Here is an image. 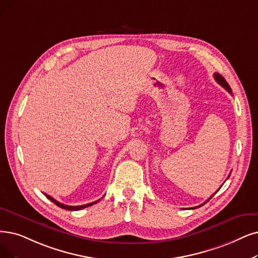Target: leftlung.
I'll return each instance as SVG.
<instances>
[{"label":"left lung","mask_w":258,"mask_h":258,"mask_svg":"<svg viewBox=\"0 0 258 258\" xmlns=\"http://www.w3.org/2000/svg\"><path fill=\"white\" fill-rule=\"evenodd\" d=\"M214 77H215V80L217 81L218 84H219L221 87H223V88H224L226 91L229 92V93H231V94H232V90H231V87L229 86V84H228V82H226V80H225V79H224V78H223V77H222V76H221L219 73H215V74H214ZM229 177H230V176H229ZM214 195H215V194H214ZM214 195H213V196H214ZM213 196H212V197H213ZM212 197H211V198H209V200H210V199H212ZM209 200H208V201H209ZM208 201H207V202H208ZM207 202H204V203H207ZM204 203H203V204H204ZM203 204L199 205V207H197V208H200V207H202ZM197 208H192V209H197Z\"/></svg>","instance_id":"obj_1"}]
</instances>
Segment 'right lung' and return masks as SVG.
I'll list each match as a JSON object with an SVG mask.
<instances>
[{"mask_svg":"<svg viewBox=\"0 0 258 258\" xmlns=\"http://www.w3.org/2000/svg\"><path fill=\"white\" fill-rule=\"evenodd\" d=\"M44 195L46 196L47 199H49L51 202H54V203L57 205V207H59V208H61V209H64V210H69V211H79V210H82V209H86V208H88V207H91V205H93V204H95L96 202H98V201H95V202L84 204V205H78V207H71V205H66V204H62V203L58 202V201L55 200L53 197H50V196H48V195H46V194H44Z\"/></svg>","mask_w":258,"mask_h":258,"instance_id":"1","label":"right lung"}]
</instances>
